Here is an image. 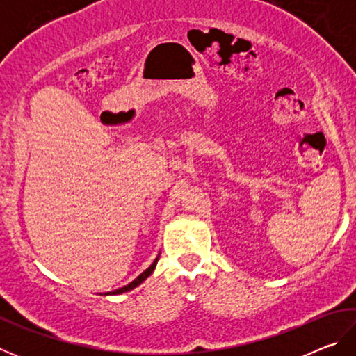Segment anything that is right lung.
Returning a JSON list of instances; mask_svg holds the SVG:
<instances>
[{
  "label": "right lung",
  "mask_w": 356,
  "mask_h": 356,
  "mask_svg": "<svg viewBox=\"0 0 356 356\" xmlns=\"http://www.w3.org/2000/svg\"><path fill=\"white\" fill-rule=\"evenodd\" d=\"M159 257H160V256H156V257H155V261H154L152 264H150V267H149V268H146V270H144V272H143V273H141L140 276H138V278H135L134 281H131V282H129V284H127V286H124V287H119V289H116V291L106 292L105 295H119V293H124V292L134 291V289H135V287H138V286H140V284H141V282H144V281H146V280L149 278V276L154 273V270H155V267H156V262H159Z\"/></svg>",
  "instance_id": "1"
}]
</instances>
